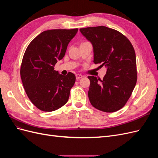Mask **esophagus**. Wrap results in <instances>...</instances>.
I'll return each instance as SVG.
<instances>
[{
  "label": "esophagus",
  "mask_w": 158,
  "mask_h": 158,
  "mask_svg": "<svg viewBox=\"0 0 158 158\" xmlns=\"http://www.w3.org/2000/svg\"><path fill=\"white\" fill-rule=\"evenodd\" d=\"M81 78H82V75L79 74H76V78L77 79V80H78V79H80Z\"/></svg>",
  "instance_id": "obj_1"
}]
</instances>
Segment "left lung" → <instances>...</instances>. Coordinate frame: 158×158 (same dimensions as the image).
<instances>
[{
  "instance_id": "left-lung-1",
  "label": "left lung",
  "mask_w": 158,
  "mask_h": 158,
  "mask_svg": "<svg viewBox=\"0 0 158 158\" xmlns=\"http://www.w3.org/2000/svg\"><path fill=\"white\" fill-rule=\"evenodd\" d=\"M94 47V63L107 68L103 80L88 76V98L92 106L106 113L125 106L137 81L136 54L128 38L106 26L80 28Z\"/></svg>"
}]
</instances>
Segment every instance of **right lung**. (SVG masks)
<instances>
[{"label":"right lung","instance_id":"1","mask_svg":"<svg viewBox=\"0 0 158 158\" xmlns=\"http://www.w3.org/2000/svg\"><path fill=\"white\" fill-rule=\"evenodd\" d=\"M78 28L43 31L27 46L23 55L20 75L25 92L31 103L41 111L51 112L67 103L76 76L59 74L54 70L57 60L65 55Z\"/></svg>","mask_w":158,"mask_h":158}]
</instances>
